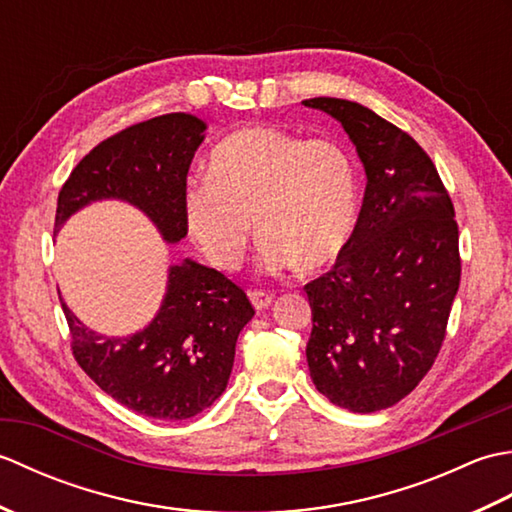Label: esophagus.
Returning a JSON list of instances; mask_svg holds the SVG:
<instances>
[{"label": "esophagus", "instance_id": "1", "mask_svg": "<svg viewBox=\"0 0 512 512\" xmlns=\"http://www.w3.org/2000/svg\"><path fill=\"white\" fill-rule=\"evenodd\" d=\"M248 297H250V303L255 306V310H266L275 299L270 292H264V290H250Z\"/></svg>", "mask_w": 512, "mask_h": 512}]
</instances>
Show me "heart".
Returning <instances> with one entry per match:
<instances>
[{"mask_svg":"<svg viewBox=\"0 0 512 512\" xmlns=\"http://www.w3.org/2000/svg\"><path fill=\"white\" fill-rule=\"evenodd\" d=\"M206 176L184 189L182 215L189 237L217 268L242 264L250 219L262 237L257 268L264 275L297 264L319 270L350 242L361 182L352 156L334 140L246 125L211 149Z\"/></svg>","mask_w":512,"mask_h":512,"instance_id":"obj_1","label":"heart"}]
</instances>
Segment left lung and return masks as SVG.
Returning a JSON list of instances; mask_svg holds the SVG:
<instances>
[{"mask_svg":"<svg viewBox=\"0 0 512 512\" xmlns=\"http://www.w3.org/2000/svg\"><path fill=\"white\" fill-rule=\"evenodd\" d=\"M303 105L341 123L367 176L350 242L303 288L310 376L336 407L374 413L411 394L440 352L460 288L458 224L436 165L409 134L354 101Z\"/></svg>","mask_w":512,"mask_h":512,"instance_id":"1","label":"left lung"}]
</instances>
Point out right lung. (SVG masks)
I'll use <instances>...</instances> for the list:
<instances>
[{
    "label": "right lung",
    "mask_w": 512,
    "mask_h": 512,
    "mask_svg": "<svg viewBox=\"0 0 512 512\" xmlns=\"http://www.w3.org/2000/svg\"><path fill=\"white\" fill-rule=\"evenodd\" d=\"M204 132L202 118L173 112L103 140L65 180L54 231L85 206L118 200L147 215L162 242L178 244L187 235V173ZM61 306L83 372L116 402L158 420L193 418L224 394L237 336L255 314L242 288L191 257L167 268L160 308L134 334H99L63 299Z\"/></svg>",
    "instance_id": "1"
}]
</instances>
